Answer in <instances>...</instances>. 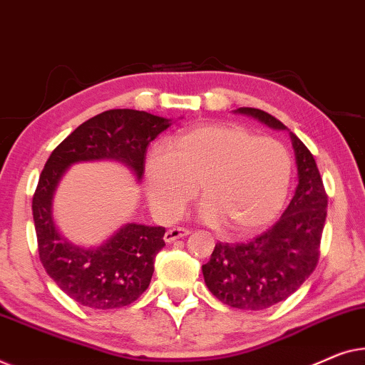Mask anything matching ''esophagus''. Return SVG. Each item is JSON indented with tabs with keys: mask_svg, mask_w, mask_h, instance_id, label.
<instances>
[{
	"mask_svg": "<svg viewBox=\"0 0 365 365\" xmlns=\"http://www.w3.org/2000/svg\"><path fill=\"white\" fill-rule=\"evenodd\" d=\"M187 235H190V230L188 228L177 227V228L168 230V232L165 233V236H163V240H165L167 243H172V241L180 240V238H183V236H187Z\"/></svg>",
	"mask_w": 365,
	"mask_h": 365,
	"instance_id": "34e87169",
	"label": "esophagus"
}]
</instances>
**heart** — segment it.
<instances>
[{"instance_id":"heart-1","label":"heart","mask_w":365,"mask_h":365,"mask_svg":"<svg viewBox=\"0 0 365 365\" xmlns=\"http://www.w3.org/2000/svg\"><path fill=\"white\" fill-rule=\"evenodd\" d=\"M147 198L153 212L175 220L198 195L200 218L253 235L278 217L291 183V157L283 143L241 125H205L170 145H155L145 160Z\"/></svg>"}]
</instances>
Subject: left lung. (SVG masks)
I'll return each mask as SVG.
<instances>
[{
    "label": "left lung",
    "mask_w": 365,
    "mask_h": 365,
    "mask_svg": "<svg viewBox=\"0 0 365 365\" xmlns=\"http://www.w3.org/2000/svg\"><path fill=\"white\" fill-rule=\"evenodd\" d=\"M235 114L259 120L274 130L289 129L268 112L240 107ZM297 167L294 197L268 232L248 243H217L202 266L205 284L227 306L261 311L289 297L309 278L319 258L327 215V195L316 160L289 132Z\"/></svg>",
    "instance_id": "left-lung-1"
}]
</instances>
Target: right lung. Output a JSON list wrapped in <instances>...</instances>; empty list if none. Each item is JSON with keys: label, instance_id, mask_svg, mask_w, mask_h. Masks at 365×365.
Listing matches in <instances>:
<instances>
[{"label": "right lung", "instance_id": "obj_1", "mask_svg": "<svg viewBox=\"0 0 365 365\" xmlns=\"http://www.w3.org/2000/svg\"><path fill=\"white\" fill-rule=\"evenodd\" d=\"M172 119L143 110L112 109L81 124L54 148L33 197L39 258L46 273L69 297L92 309L129 306L150 284L153 259L165 246L163 227L125 223L99 246L74 245L54 220V195L76 163L112 160L142 182L147 148Z\"/></svg>", "mask_w": 365, "mask_h": 365}]
</instances>
